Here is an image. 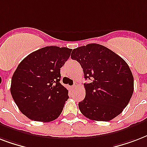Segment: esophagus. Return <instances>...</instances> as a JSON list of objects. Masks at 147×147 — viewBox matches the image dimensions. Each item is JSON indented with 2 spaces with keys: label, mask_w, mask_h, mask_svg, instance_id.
Wrapping results in <instances>:
<instances>
[{
  "label": "esophagus",
  "mask_w": 147,
  "mask_h": 147,
  "mask_svg": "<svg viewBox=\"0 0 147 147\" xmlns=\"http://www.w3.org/2000/svg\"><path fill=\"white\" fill-rule=\"evenodd\" d=\"M77 86H78V83L75 82L74 83V85H72V88H77Z\"/></svg>",
  "instance_id": "esophagus-1"
}]
</instances>
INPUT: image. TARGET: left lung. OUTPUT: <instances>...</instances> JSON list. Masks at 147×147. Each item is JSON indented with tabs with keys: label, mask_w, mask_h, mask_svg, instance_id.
I'll use <instances>...</instances> for the list:
<instances>
[{
	"label": "left lung",
	"mask_w": 147,
	"mask_h": 147,
	"mask_svg": "<svg viewBox=\"0 0 147 147\" xmlns=\"http://www.w3.org/2000/svg\"><path fill=\"white\" fill-rule=\"evenodd\" d=\"M71 58L83 69L85 99L78 103L81 113L97 121H109L123 111L134 92L130 67L117 54L102 45L91 43L74 49Z\"/></svg>",
	"instance_id": "8db88e82"
}]
</instances>
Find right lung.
Returning <instances> with one entry per match:
<instances>
[{
  "label": "right lung",
  "instance_id": "right-lung-1",
  "mask_svg": "<svg viewBox=\"0 0 147 147\" xmlns=\"http://www.w3.org/2000/svg\"><path fill=\"white\" fill-rule=\"evenodd\" d=\"M72 49L47 47L30 53L18 65L10 93L20 111L35 121L50 122L59 116L69 91L59 82L60 69Z\"/></svg>",
  "mask_w": 147,
  "mask_h": 147
}]
</instances>
